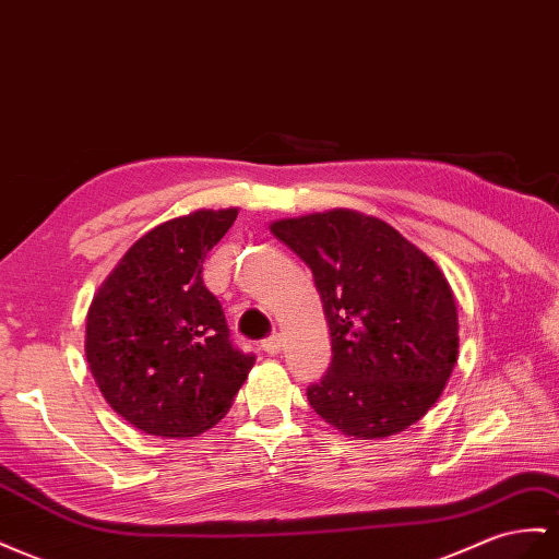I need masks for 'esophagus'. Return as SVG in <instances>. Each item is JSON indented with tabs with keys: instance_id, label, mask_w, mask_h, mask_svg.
Segmentation results:
<instances>
[{
	"instance_id": "esophagus-1",
	"label": "esophagus",
	"mask_w": 559,
	"mask_h": 559,
	"mask_svg": "<svg viewBox=\"0 0 559 559\" xmlns=\"http://www.w3.org/2000/svg\"><path fill=\"white\" fill-rule=\"evenodd\" d=\"M261 348H263L267 355H277V353H280V348H282V341H280V336L275 334V336L265 338V341H263V345H261Z\"/></svg>"
}]
</instances>
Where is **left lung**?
Listing matches in <instances>:
<instances>
[{"instance_id": "8db88e82", "label": "left lung", "mask_w": 559, "mask_h": 559, "mask_svg": "<svg viewBox=\"0 0 559 559\" xmlns=\"http://www.w3.org/2000/svg\"><path fill=\"white\" fill-rule=\"evenodd\" d=\"M312 270L331 365L312 409L355 440L414 426L440 400L459 357V310L444 273L385 221L331 209L270 223Z\"/></svg>"}]
</instances>
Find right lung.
I'll use <instances>...</instances> for the list:
<instances>
[{
	"label": "right lung",
	"mask_w": 559,
	"mask_h": 559,
	"mask_svg": "<svg viewBox=\"0 0 559 559\" xmlns=\"http://www.w3.org/2000/svg\"><path fill=\"white\" fill-rule=\"evenodd\" d=\"M239 209H198L129 247L94 294L84 355L105 402L164 440L198 437L230 412L253 357L233 348L202 263Z\"/></svg>",
	"instance_id": "1"
}]
</instances>
